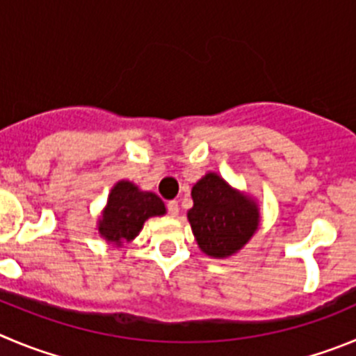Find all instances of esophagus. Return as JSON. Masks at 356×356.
<instances>
[{
	"instance_id": "34e87169",
	"label": "esophagus",
	"mask_w": 356,
	"mask_h": 356,
	"mask_svg": "<svg viewBox=\"0 0 356 356\" xmlns=\"http://www.w3.org/2000/svg\"><path fill=\"white\" fill-rule=\"evenodd\" d=\"M167 207H168V214H170L172 218H177V216H179V204H177V202L170 200V202H168Z\"/></svg>"
}]
</instances>
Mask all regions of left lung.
I'll use <instances>...</instances> for the list:
<instances>
[{
  "label": "left lung",
  "mask_w": 356,
  "mask_h": 356,
  "mask_svg": "<svg viewBox=\"0 0 356 356\" xmlns=\"http://www.w3.org/2000/svg\"><path fill=\"white\" fill-rule=\"evenodd\" d=\"M191 198L188 221L198 248L207 257H234L260 228L258 202L216 172H207L193 186Z\"/></svg>",
  "instance_id": "1"
}]
</instances>
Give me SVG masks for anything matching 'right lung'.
Returning a JSON list of instances; mask_svg holds the SVG:
<instances>
[{
	"label": "right lung",
	"mask_w": 356,
	"mask_h": 356,
	"mask_svg": "<svg viewBox=\"0 0 356 356\" xmlns=\"http://www.w3.org/2000/svg\"><path fill=\"white\" fill-rule=\"evenodd\" d=\"M163 214H167V207L158 195L122 179L112 186L96 230L107 244L122 248L137 238L149 218Z\"/></svg>",
	"instance_id": "1"
}]
</instances>
